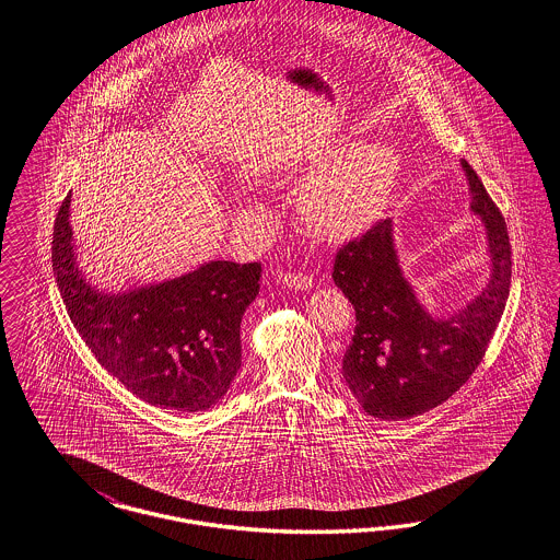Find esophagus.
Here are the masks:
<instances>
[{"instance_id": "esophagus-1", "label": "esophagus", "mask_w": 560, "mask_h": 560, "mask_svg": "<svg viewBox=\"0 0 560 560\" xmlns=\"http://www.w3.org/2000/svg\"><path fill=\"white\" fill-rule=\"evenodd\" d=\"M282 282L291 291H310L314 287V278L305 273H284Z\"/></svg>"}]
</instances>
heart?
<instances>
[{"mask_svg":"<svg viewBox=\"0 0 560 560\" xmlns=\"http://www.w3.org/2000/svg\"><path fill=\"white\" fill-rule=\"evenodd\" d=\"M399 175L401 159L389 144L364 142L353 148L345 140L301 170L299 179H310L299 200L301 218L322 241L355 238L385 213Z\"/></svg>","mask_w":560,"mask_h":560,"instance_id":"heart-1","label":"heart"}]
</instances>
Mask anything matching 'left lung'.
<instances>
[{"label": "left lung", "instance_id": "obj_1", "mask_svg": "<svg viewBox=\"0 0 560 560\" xmlns=\"http://www.w3.org/2000/svg\"><path fill=\"white\" fill-rule=\"evenodd\" d=\"M468 209L486 230V289L460 310L433 316L406 278L385 219L337 253L332 280L355 310V335L342 358V378L365 413L406 420L429 412L470 378L486 355L511 292V243L504 218L479 175L460 161Z\"/></svg>", "mask_w": 560, "mask_h": 560}]
</instances>
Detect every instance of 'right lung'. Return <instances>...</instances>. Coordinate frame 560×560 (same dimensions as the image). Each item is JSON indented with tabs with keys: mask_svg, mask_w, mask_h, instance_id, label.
<instances>
[{
	"mask_svg": "<svg viewBox=\"0 0 560 560\" xmlns=\"http://www.w3.org/2000/svg\"><path fill=\"white\" fill-rule=\"evenodd\" d=\"M51 269L74 328L121 385L165 410H209L243 362L241 322L261 264L207 261L177 278L119 292L94 287L77 261L71 195L51 241Z\"/></svg>",
	"mask_w": 560,
	"mask_h": 560,
	"instance_id": "1",
	"label": "right lung"
}]
</instances>
